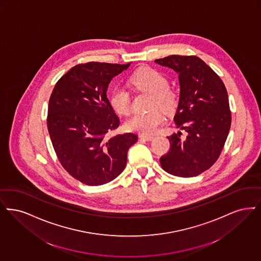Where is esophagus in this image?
Masks as SVG:
<instances>
[{
    "label": "esophagus",
    "instance_id": "esophagus-1",
    "mask_svg": "<svg viewBox=\"0 0 261 261\" xmlns=\"http://www.w3.org/2000/svg\"><path fill=\"white\" fill-rule=\"evenodd\" d=\"M139 137H140L141 139L146 140V141H151V140L154 138V136H144V135H141V136H139Z\"/></svg>",
    "mask_w": 261,
    "mask_h": 261
}]
</instances>
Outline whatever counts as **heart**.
Segmentation results:
<instances>
[{
	"label": "heart",
	"mask_w": 261,
	"mask_h": 261,
	"mask_svg": "<svg viewBox=\"0 0 261 261\" xmlns=\"http://www.w3.org/2000/svg\"><path fill=\"white\" fill-rule=\"evenodd\" d=\"M129 83L138 91L152 93L150 111L136 113L125 122L128 130L142 135H150L157 130L158 126L165 121V114L162 109L170 112L177 105V95L169 88V80L156 69L142 67L136 70L130 76ZM110 104L114 110L120 115H128L132 111V98L129 91L124 87H116L110 98Z\"/></svg>",
	"instance_id": "1"
}]
</instances>
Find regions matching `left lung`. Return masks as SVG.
I'll use <instances>...</instances> for the list:
<instances>
[{"instance_id":"1","label":"left lung","mask_w":261,"mask_h":261,"mask_svg":"<svg viewBox=\"0 0 261 261\" xmlns=\"http://www.w3.org/2000/svg\"><path fill=\"white\" fill-rule=\"evenodd\" d=\"M178 74L180 96L173 118L187 133L168 136L170 151L161 157L163 170L193 177L208 170L224 147L231 125L226 88L216 72L195 56H170L155 60Z\"/></svg>"}]
</instances>
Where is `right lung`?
<instances>
[{
    "label": "right lung",
    "instance_id": "obj_1",
    "mask_svg": "<svg viewBox=\"0 0 261 261\" xmlns=\"http://www.w3.org/2000/svg\"><path fill=\"white\" fill-rule=\"evenodd\" d=\"M127 64H78L57 81L49 97L47 129L62 167L91 186L112 181L125 168L127 150L137 141L132 133L108 137L120 120L107 89Z\"/></svg>",
    "mask_w": 261,
    "mask_h": 261
}]
</instances>
